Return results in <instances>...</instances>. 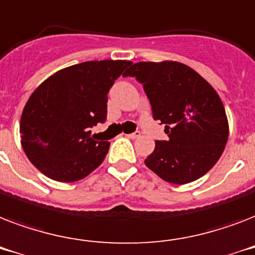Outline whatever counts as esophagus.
Wrapping results in <instances>:
<instances>
[{
  "instance_id": "1",
  "label": "esophagus",
  "mask_w": 255,
  "mask_h": 255,
  "mask_svg": "<svg viewBox=\"0 0 255 255\" xmlns=\"http://www.w3.org/2000/svg\"><path fill=\"white\" fill-rule=\"evenodd\" d=\"M127 136L129 137V139H137V137H140V132L135 131V132H132V133H128Z\"/></svg>"
}]
</instances>
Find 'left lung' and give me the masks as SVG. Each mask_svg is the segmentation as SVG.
<instances>
[{"label":"left lung","mask_w":255,"mask_h":255,"mask_svg":"<svg viewBox=\"0 0 255 255\" xmlns=\"http://www.w3.org/2000/svg\"><path fill=\"white\" fill-rule=\"evenodd\" d=\"M123 77L143 85L153 119L165 124L168 140L155 141L145 165L170 184H188L213 168L225 149L229 124L212 86L180 62H139Z\"/></svg>","instance_id":"1"}]
</instances>
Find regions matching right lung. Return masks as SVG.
I'll return each mask as SVG.
<instances>
[{"label":"right lung","instance_id":"obj_1","mask_svg":"<svg viewBox=\"0 0 255 255\" xmlns=\"http://www.w3.org/2000/svg\"><path fill=\"white\" fill-rule=\"evenodd\" d=\"M129 61H90L59 70L31 94L21 144L34 167L55 181L82 180L103 163L110 143L90 128L107 119V95Z\"/></svg>","mask_w":255,"mask_h":255}]
</instances>
